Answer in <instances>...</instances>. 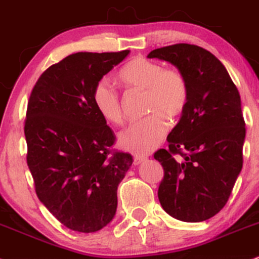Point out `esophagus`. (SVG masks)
<instances>
[{
  "label": "esophagus",
  "mask_w": 259,
  "mask_h": 259,
  "mask_svg": "<svg viewBox=\"0 0 259 259\" xmlns=\"http://www.w3.org/2000/svg\"><path fill=\"white\" fill-rule=\"evenodd\" d=\"M147 160V157L143 156V155H136L135 156V165H139V163H142L143 161Z\"/></svg>",
  "instance_id": "esophagus-1"
}]
</instances>
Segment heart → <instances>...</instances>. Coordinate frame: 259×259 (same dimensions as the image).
<instances>
[{
    "mask_svg": "<svg viewBox=\"0 0 259 259\" xmlns=\"http://www.w3.org/2000/svg\"><path fill=\"white\" fill-rule=\"evenodd\" d=\"M124 86L147 91V109L153 116L131 123L118 135V144L135 154L153 151L165 138V118L175 120L183 114L189 100V84L178 70H166L144 57L130 60L118 72ZM93 103L100 116L108 122H123V104L120 94L108 81H100L93 91Z\"/></svg>",
    "mask_w": 259,
    "mask_h": 259,
    "instance_id": "obj_1",
    "label": "heart"
}]
</instances>
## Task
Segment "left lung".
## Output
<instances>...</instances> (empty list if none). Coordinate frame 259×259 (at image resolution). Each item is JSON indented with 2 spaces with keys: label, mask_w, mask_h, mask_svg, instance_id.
Instances as JSON below:
<instances>
[{
  "label": "left lung",
  "mask_w": 259,
  "mask_h": 259,
  "mask_svg": "<svg viewBox=\"0 0 259 259\" xmlns=\"http://www.w3.org/2000/svg\"><path fill=\"white\" fill-rule=\"evenodd\" d=\"M177 66L189 84V100L171 131L168 149L154 154L163 167L157 196L183 222H202L226 206L242 168L246 128L238 88L211 52L177 44L148 54ZM175 154L182 156L176 160Z\"/></svg>",
  "instance_id": "obj_1"
}]
</instances>
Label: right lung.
Listing matches in <instances>:
<instances>
[{
    "label": "right lung",
    "mask_w": 259,
    "mask_h": 259,
    "mask_svg": "<svg viewBox=\"0 0 259 259\" xmlns=\"http://www.w3.org/2000/svg\"><path fill=\"white\" fill-rule=\"evenodd\" d=\"M130 51L78 52L53 64L30 94L24 133L36 195L60 223L94 233L116 213L132 155L112 151L114 132L93 103L103 76Z\"/></svg>",
    "instance_id": "1"
}]
</instances>
